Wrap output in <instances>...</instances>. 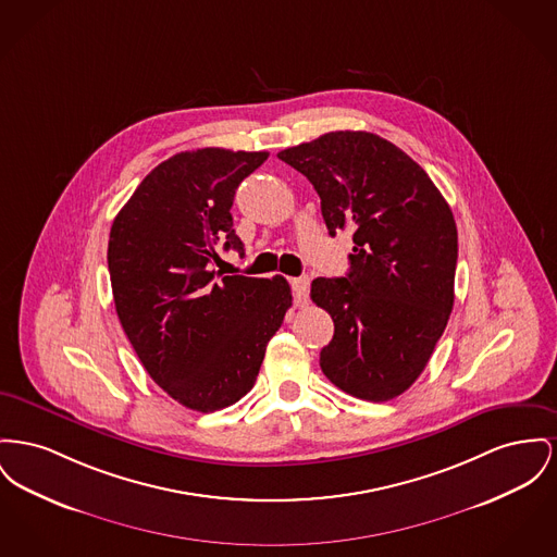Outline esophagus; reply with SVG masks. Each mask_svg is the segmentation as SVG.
<instances>
[{
    "instance_id": "esophagus-1",
    "label": "esophagus",
    "mask_w": 557,
    "mask_h": 557,
    "mask_svg": "<svg viewBox=\"0 0 557 557\" xmlns=\"http://www.w3.org/2000/svg\"><path fill=\"white\" fill-rule=\"evenodd\" d=\"M290 286L295 290L296 305H307V298H309V277L307 275L293 277Z\"/></svg>"
}]
</instances>
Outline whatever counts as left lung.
Listing matches in <instances>:
<instances>
[{
    "mask_svg": "<svg viewBox=\"0 0 557 557\" xmlns=\"http://www.w3.org/2000/svg\"><path fill=\"white\" fill-rule=\"evenodd\" d=\"M277 158L309 178L327 233L354 235L349 273L311 284L334 322L322 372L354 397L393 399L425 370L455 305L453 210L421 165L372 132H327Z\"/></svg>",
    "mask_w": 557,
    "mask_h": 557,
    "instance_id": "left-lung-1",
    "label": "left lung"
}]
</instances>
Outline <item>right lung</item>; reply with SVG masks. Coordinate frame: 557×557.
Instances as JSON below:
<instances>
[{"mask_svg": "<svg viewBox=\"0 0 557 557\" xmlns=\"http://www.w3.org/2000/svg\"><path fill=\"white\" fill-rule=\"evenodd\" d=\"M267 151L206 147L153 168L115 216V311L149 376L178 404L214 412L255 387L267 343L293 305L282 275H223L216 244L244 255L231 206Z\"/></svg>", "mask_w": 557, "mask_h": 557, "instance_id": "right-lung-1", "label": "right lung"}]
</instances>
